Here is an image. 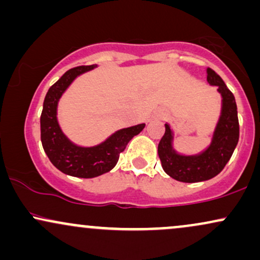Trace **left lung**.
Listing matches in <instances>:
<instances>
[{
	"instance_id": "1",
	"label": "left lung",
	"mask_w": 260,
	"mask_h": 260,
	"mask_svg": "<svg viewBox=\"0 0 260 260\" xmlns=\"http://www.w3.org/2000/svg\"><path fill=\"white\" fill-rule=\"evenodd\" d=\"M207 80L210 85L217 86V91L221 95V112L208 148L194 155L177 153L174 148V132L169 123H165V134L157 147L164 171L176 181L194 183L215 177L229 162L240 138L234 94L211 68H207Z\"/></svg>"
}]
</instances>
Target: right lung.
Listing matches in <instances>:
<instances>
[{
  "label": "right lung",
  "mask_w": 260,
  "mask_h": 260,
  "mask_svg": "<svg viewBox=\"0 0 260 260\" xmlns=\"http://www.w3.org/2000/svg\"><path fill=\"white\" fill-rule=\"evenodd\" d=\"M96 64L79 66L67 71L47 91L40 117L41 143L47 157L56 169L66 175L92 178L111 171L120 154L134 136L144 129L145 123L116 131L106 140L94 147H80L62 132L57 121L58 101L67 88L80 74L96 68Z\"/></svg>",
  "instance_id": "obj_1"
}]
</instances>
